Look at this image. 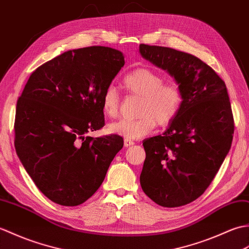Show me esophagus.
Masks as SVG:
<instances>
[{
	"label": "esophagus",
	"instance_id": "esophagus-1",
	"mask_svg": "<svg viewBox=\"0 0 249 249\" xmlns=\"http://www.w3.org/2000/svg\"><path fill=\"white\" fill-rule=\"evenodd\" d=\"M133 145H134V142L132 140H128V139L124 140V147H130V146H133Z\"/></svg>",
	"mask_w": 249,
	"mask_h": 249
}]
</instances>
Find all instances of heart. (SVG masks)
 <instances>
[{
    "label": "heart",
    "mask_w": 249,
    "mask_h": 249,
    "mask_svg": "<svg viewBox=\"0 0 249 249\" xmlns=\"http://www.w3.org/2000/svg\"><path fill=\"white\" fill-rule=\"evenodd\" d=\"M123 87L129 95L141 97L137 107L139 117L121 119L108 125L110 133L118 134L128 140L141 139L151 133L158 124L167 126L179 115L183 92L175 81H164V76L150 68H136L123 79ZM120 95L113 85L104 89L101 107L104 115L117 117L120 109Z\"/></svg>",
    "instance_id": "obj_1"
}]
</instances>
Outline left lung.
<instances>
[{"label":"left lung","instance_id":"8db88e82","mask_svg":"<svg viewBox=\"0 0 249 249\" xmlns=\"http://www.w3.org/2000/svg\"><path fill=\"white\" fill-rule=\"evenodd\" d=\"M140 52L167 70L183 92L181 110L169 128L142 142L141 185L160 206L181 207L203 194L230 150L234 120L227 87L194 55L145 43Z\"/></svg>","mask_w":249,"mask_h":249}]
</instances>
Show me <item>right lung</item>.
I'll list each match as a JSON object with an SVG mask.
<instances>
[{"label": "right lung", "instance_id": "add662e5", "mask_svg": "<svg viewBox=\"0 0 249 249\" xmlns=\"http://www.w3.org/2000/svg\"><path fill=\"white\" fill-rule=\"evenodd\" d=\"M124 65L118 50H70L33 71L18 99L15 147L43 195L66 207L90 198L124 147L117 134L86 136L104 125L101 98Z\"/></svg>", "mask_w": 249, "mask_h": 249}]
</instances>
